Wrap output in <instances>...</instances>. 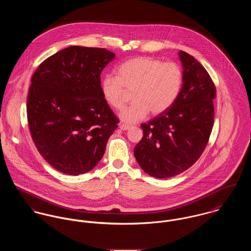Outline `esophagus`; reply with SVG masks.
I'll use <instances>...</instances> for the list:
<instances>
[{
  "instance_id": "esophagus-1",
  "label": "esophagus",
  "mask_w": 251,
  "mask_h": 251,
  "mask_svg": "<svg viewBox=\"0 0 251 251\" xmlns=\"http://www.w3.org/2000/svg\"><path fill=\"white\" fill-rule=\"evenodd\" d=\"M119 128L121 129V130H123V131H128V130H130V126L129 125H125V124H121L120 126H119Z\"/></svg>"
}]
</instances>
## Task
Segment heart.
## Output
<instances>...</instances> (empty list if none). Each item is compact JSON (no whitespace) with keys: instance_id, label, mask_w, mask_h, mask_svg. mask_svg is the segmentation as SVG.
Returning <instances> with one entry per match:
<instances>
[{"instance_id":"1","label":"heart","mask_w":251,"mask_h":251,"mask_svg":"<svg viewBox=\"0 0 251 251\" xmlns=\"http://www.w3.org/2000/svg\"><path fill=\"white\" fill-rule=\"evenodd\" d=\"M116 75H105L100 90L105 102L114 110L124 105L127 91H132L134 103L119 113L128 124L145 119L149 112L155 115L167 112L176 101L183 83L181 68L173 62H163L149 56H136L122 62Z\"/></svg>"}]
</instances>
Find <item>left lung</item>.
<instances>
[{
  "instance_id": "1",
  "label": "left lung",
  "mask_w": 251,
  "mask_h": 251,
  "mask_svg": "<svg viewBox=\"0 0 251 251\" xmlns=\"http://www.w3.org/2000/svg\"><path fill=\"white\" fill-rule=\"evenodd\" d=\"M183 84L174 104L140 127L143 137L134 149L141 169L166 179L192 167L207 145L214 124L216 87L195 57L180 51Z\"/></svg>"
}]
</instances>
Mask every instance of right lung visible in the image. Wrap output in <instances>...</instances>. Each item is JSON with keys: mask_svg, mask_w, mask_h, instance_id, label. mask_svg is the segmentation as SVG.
Returning a JSON list of instances; mask_svg holds the SVG:
<instances>
[{"mask_svg": "<svg viewBox=\"0 0 251 251\" xmlns=\"http://www.w3.org/2000/svg\"><path fill=\"white\" fill-rule=\"evenodd\" d=\"M115 54L70 46L45 59L28 90L32 140L56 170L80 175L101 161L117 118L102 97L100 75Z\"/></svg>", "mask_w": 251, "mask_h": 251, "instance_id": "add662e5", "label": "right lung"}]
</instances>
